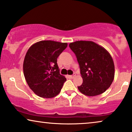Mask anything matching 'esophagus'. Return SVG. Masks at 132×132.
Segmentation results:
<instances>
[{
    "label": "esophagus",
    "instance_id": "esophagus-1",
    "mask_svg": "<svg viewBox=\"0 0 132 132\" xmlns=\"http://www.w3.org/2000/svg\"><path fill=\"white\" fill-rule=\"evenodd\" d=\"M75 76H76V74L74 73L73 75H69V76H68V77H69V78H70V79H73L75 77Z\"/></svg>",
    "mask_w": 132,
    "mask_h": 132
}]
</instances>
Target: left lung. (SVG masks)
<instances>
[{
  "label": "left lung",
  "instance_id": "left-lung-1",
  "mask_svg": "<svg viewBox=\"0 0 132 132\" xmlns=\"http://www.w3.org/2000/svg\"><path fill=\"white\" fill-rule=\"evenodd\" d=\"M79 64L83 83L77 86L80 93L95 96L105 92L111 85L115 67L105 48L93 41H77L69 44Z\"/></svg>",
  "mask_w": 132,
  "mask_h": 132
}]
</instances>
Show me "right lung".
I'll return each mask as SVG.
<instances>
[{
	"instance_id": "add662e5",
	"label": "right lung",
	"mask_w": 132,
	"mask_h": 132,
	"mask_svg": "<svg viewBox=\"0 0 132 132\" xmlns=\"http://www.w3.org/2000/svg\"><path fill=\"white\" fill-rule=\"evenodd\" d=\"M67 43L46 40L34 44L23 62V73L34 93L43 98H53L60 93L66 78L59 73L57 58Z\"/></svg>"
}]
</instances>
